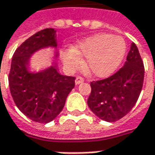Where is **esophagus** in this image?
<instances>
[{"mask_svg": "<svg viewBox=\"0 0 155 155\" xmlns=\"http://www.w3.org/2000/svg\"><path fill=\"white\" fill-rule=\"evenodd\" d=\"M82 82H84V79L82 77H80V76H78L75 79V85H79V84H81Z\"/></svg>", "mask_w": 155, "mask_h": 155, "instance_id": "esophagus-1", "label": "esophagus"}]
</instances>
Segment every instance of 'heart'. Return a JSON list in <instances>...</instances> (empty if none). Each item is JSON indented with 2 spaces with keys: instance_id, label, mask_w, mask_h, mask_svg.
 Masks as SVG:
<instances>
[{
  "instance_id": "obj_1",
  "label": "heart",
  "mask_w": 155,
  "mask_h": 155,
  "mask_svg": "<svg viewBox=\"0 0 155 155\" xmlns=\"http://www.w3.org/2000/svg\"><path fill=\"white\" fill-rule=\"evenodd\" d=\"M126 45L120 36L97 34L80 41L64 58V64L72 68L86 58L85 70L92 76L107 77L119 68L126 55Z\"/></svg>"
}]
</instances>
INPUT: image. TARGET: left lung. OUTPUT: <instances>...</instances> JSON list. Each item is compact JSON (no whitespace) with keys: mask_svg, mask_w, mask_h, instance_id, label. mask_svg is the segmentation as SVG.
<instances>
[{"mask_svg":"<svg viewBox=\"0 0 155 155\" xmlns=\"http://www.w3.org/2000/svg\"><path fill=\"white\" fill-rule=\"evenodd\" d=\"M144 66L135 43L124 66L112 76L91 82L89 108L104 121L114 122L123 118L134 107L143 88Z\"/></svg>","mask_w":155,"mask_h":155,"instance_id":"1","label":"left lung"}]
</instances>
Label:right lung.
Returning a JSON list of instances; mask_svg holds the SVG:
<instances>
[{
  "instance_id": "obj_1",
  "label": "right lung",
  "mask_w": 155,
  "mask_h": 155,
  "mask_svg": "<svg viewBox=\"0 0 155 155\" xmlns=\"http://www.w3.org/2000/svg\"><path fill=\"white\" fill-rule=\"evenodd\" d=\"M55 50L51 66L38 72L30 71L33 54L42 49ZM56 30L42 29L27 39L12 56L9 87L16 106L27 117L38 123H49L63 110L66 98L74 87V77L58 71Z\"/></svg>"
}]
</instances>
